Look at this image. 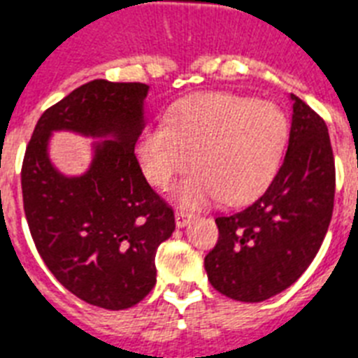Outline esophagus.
<instances>
[{
  "instance_id": "1",
  "label": "esophagus",
  "mask_w": 358,
  "mask_h": 358,
  "mask_svg": "<svg viewBox=\"0 0 358 358\" xmlns=\"http://www.w3.org/2000/svg\"><path fill=\"white\" fill-rule=\"evenodd\" d=\"M174 220H176V227H185V225L194 220V215L187 211H176L174 213Z\"/></svg>"
}]
</instances>
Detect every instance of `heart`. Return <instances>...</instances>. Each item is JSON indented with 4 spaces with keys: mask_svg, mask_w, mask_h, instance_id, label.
Masks as SVG:
<instances>
[{
    "mask_svg": "<svg viewBox=\"0 0 358 358\" xmlns=\"http://www.w3.org/2000/svg\"><path fill=\"white\" fill-rule=\"evenodd\" d=\"M287 138V120L271 101L202 92L174 105L167 125L147 127L136 143L145 178L169 187L191 164L196 167L176 189L187 207L216 198L225 203L248 202L275 176Z\"/></svg>",
    "mask_w": 358,
    "mask_h": 358,
    "instance_id": "heart-1",
    "label": "heart"
}]
</instances>
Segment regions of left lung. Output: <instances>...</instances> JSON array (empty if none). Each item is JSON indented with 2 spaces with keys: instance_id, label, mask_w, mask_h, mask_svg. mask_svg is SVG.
<instances>
[{
  "instance_id": "1",
  "label": "left lung",
  "mask_w": 358,
  "mask_h": 358,
  "mask_svg": "<svg viewBox=\"0 0 358 358\" xmlns=\"http://www.w3.org/2000/svg\"><path fill=\"white\" fill-rule=\"evenodd\" d=\"M286 158L266 193L216 218L218 242L203 260L216 291L264 302L295 284L313 262L333 215L335 160L324 120L291 94Z\"/></svg>"
}]
</instances>
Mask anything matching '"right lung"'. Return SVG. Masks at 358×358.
I'll return each instance as SVG.
<instances>
[{"label": "right lung", "mask_w": 358, "mask_h": 358, "mask_svg": "<svg viewBox=\"0 0 358 358\" xmlns=\"http://www.w3.org/2000/svg\"><path fill=\"white\" fill-rule=\"evenodd\" d=\"M145 83L94 80L49 107L36 123L21 167L29 229L45 266L72 295L103 309H127L156 284L158 245L174 213L147 184L134 155L145 127ZM54 130L101 137L80 177L48 158Z\"/></svg>", "instance_id": "right-lung-1"}]
</instances>
